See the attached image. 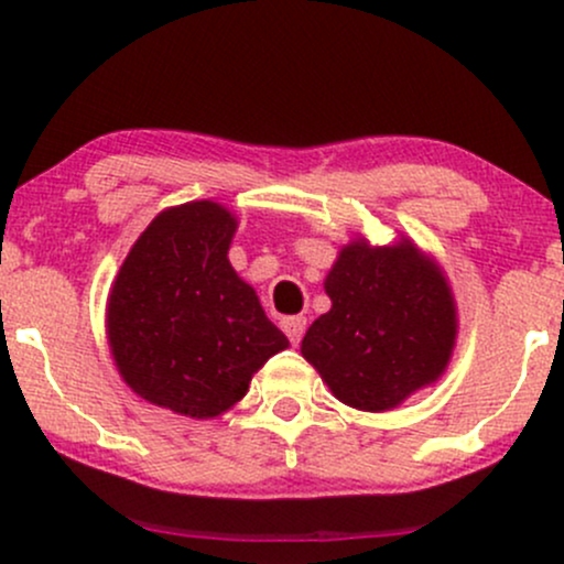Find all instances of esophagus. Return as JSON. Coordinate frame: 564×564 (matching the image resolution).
<instances>
[{
  "instance_id": "34e87169",
  "label": "esophagus",
  "mask_w": 564,
  "mask_h": 564,
  "mask_svg": "<svg viewBox=\"0 0 564 564\" xmlns=\"http://www.w3.org/2000/svg\"><path fill=\"white\" fill-rule=\"evenodd\" d=\"M281 328L283 334L289 336L291 345H300V339L304 336V328H307V318H302V315H291V318H283L281 321Z\"/></svg>"
}]
</instances>
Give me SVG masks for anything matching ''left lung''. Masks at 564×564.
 I'll use <instances>...</instances> for the list:
<instances>
[{
	"mask_svg": "<svg viewBox=\"0 0 564 564\" xmlns=\"http://www.w3.org/2000/svg\"><path fill=\"white\" fill-rule=\"evenodd\" d=\"M332 310L302 355L341 403L387 411L445 371L456 339L448 283L413 243H349L326 278Z\"/></svg>",
	"mask_w": 564,
	"mask_h": 564,
	"instance_id": "1",
	"label": "left lung"
}]
</instances>
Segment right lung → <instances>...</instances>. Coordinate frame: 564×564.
<instances>
[{
  "label": "right lung",
  "instance_id": "1",
  "mask_svg": "<svg viewBox=\"0 0 564 564\" xmlns=\"http://www.w3.org/2000/svg\"><path fill=\"white\" fill-rule=\"evenodd\" d=\"M236 219L212 200L148 225L116 275L108 339L140 398L193 419L228 411L251 373L289 347L228 262Z\"/></svg>",
  "mask_w": 564,
  "mask_h": 564
}]
</instances>
